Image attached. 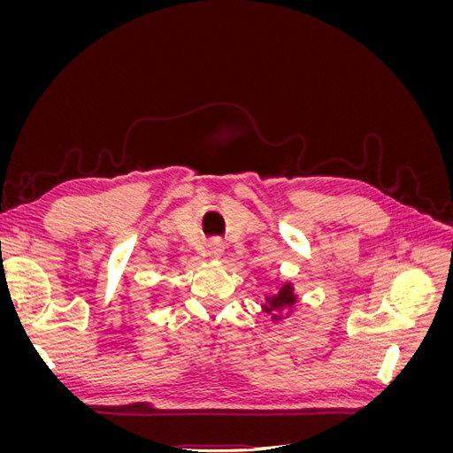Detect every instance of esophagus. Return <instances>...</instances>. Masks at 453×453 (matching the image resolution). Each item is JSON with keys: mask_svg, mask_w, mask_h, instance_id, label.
I'll return each mask as SVG.
<instances>
[{"mask_svg": "<svg viewBox=\"0 0 453 453\" xmlns=\"http://www.w3.org/2000/svg\"><path fill=\"white\" fill-rule=\"evenodd\" d=\"M221 253H223V243L221 242H213L210 245V255L211 257H221Z\"/></svg>", "mask_w": 453, "mask_h": 453, "instance_id": "esophagus-1", "label": "esophagus"}]
</instances>
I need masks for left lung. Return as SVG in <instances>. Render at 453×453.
Masks as SVG:
<instances>
[{"label": "left lung", "mask_w": 453, "mask_h": 453, "mask_svg": "<svg viewBox=\"0 0 453 453\" xmlns=\"http://www.w3.org/2000/svg\"><path fill=\"white\" fill-rule=\"evenodd\" d=\"M291 304H295L293 287H291V285H283L281 289L278 291L276 296H268V298H266L265 310H266L268 313H276V311H280V308L291 306Z\"/></svg>", "instance_id": "left-lung-1"}]
</instances>
